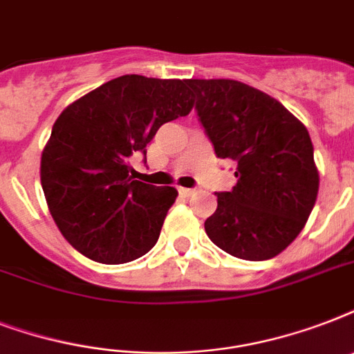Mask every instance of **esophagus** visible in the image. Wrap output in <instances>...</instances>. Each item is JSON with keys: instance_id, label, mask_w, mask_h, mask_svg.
Instances as JSON below:
<instances>
[{"instance_id": "esophagus-1", "label": "esophagus", "mask_w": 354, "mask_h": 354, "mask_svg": "<svg viewBox=\"0 0 354 354\" xmlns=\"http://www.w3.org/2000/svg\"><path fill=\"white\" fill-rule=\"evenodd\" d=\"M178 193L182 194V196H191L194 193V189H187V187H178Z\"/></svg>"}]
</instances>
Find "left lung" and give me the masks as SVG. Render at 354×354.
<instances>
[{"label":"left lung","instance_id":"1","mask_svg":"<svg viewBox=\"0 0 354 354\" xmlns=\"http://www.w3.org/2000/svg\"><path fill=\"white\" fill-rule=\"evenodd\" d=\"M196 115L216 158L236 163V185L216 193L205 233L233 257L266 261L305 226L319 176L307 128L274 97L230 79H191Z\"/></svg>","mask_w":354,"mask_h":354}]
</instances>
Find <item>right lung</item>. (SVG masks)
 I'll return each mask as SVG.
<instances>
[{
	"mask_svg": "<svg viewBox=\"0 0 354 354\" xmlns=\"http://www.w3.org/2000/svg\"><path fill=\"white\" fill-rule=\"evenodd\" d=\"M185 80L122 75L69 104L41 152L40 178L51 216L71 246L91 261L130 263L160 239L174 187L133 180L161 124L193 108Z\"/></svg>",
	"mask_w": 354,
	"mask_h": 354,
	"instance_id": "add662e5",
	"label": "right lung"
}]
</instances>
